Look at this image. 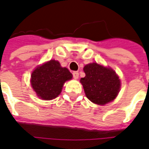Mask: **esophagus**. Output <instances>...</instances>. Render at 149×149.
Wrapping results in <instances>:
<instances>
[{
    "label": "esophagus",
    "instance_id": "1",
    "mask_svg": "<svg viewBox=\"0 0 149 149\" xmlns=\"http://www.w3.org/2000/svg\"><path fill=\"white\" fill-rule=\"evenodd\" d=\"M72 76H73L74 79H78V77H79V72H72Z\"/></svg>",
    "mask_w": 149,
    "mask_h": 149
}]
</instances>
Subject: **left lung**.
Here are the masks:
<instances>
[{
    "label": "left lung",
    "instance_id": "8db88e82",
    "mask_svg": "<svg viewBox=\"0 0 149 149\" xmlns=\"http://www.w3.org/2000/svg\"><path fill=\"white\" fill-rule=\"evenodd\" d=\"M85 77L81 79L86 97L93 103L104 105L112 101L118 95L120 80L116 72L97 63L84 67Z\"/></svg>",
    "mask_w": 149,
    "mask_h": 149
}]
</instances>
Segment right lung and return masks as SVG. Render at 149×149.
Here are the masks:
<instances>
[{"label":"right lung","mask_w":149,"mask_h":149,"mask_svg":"<svg viewBox=\"0 0 149 149\" xmlns=\"http://www.w3.org/2000/svg\"><path fill=\"white\" fill-rule=\"evenodd\" d=\"M72 78L67 68L59 61L51 60L35 68L31 75V85L37 97L45 100H52L61 93L65 81Z\"/></svg>","instance_id":"1"}]
</instances>
